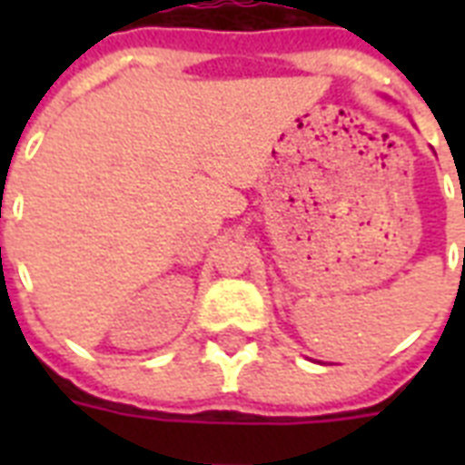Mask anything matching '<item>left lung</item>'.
Masks as SVG:
<instances>
[{
  "mask_svg": "<svg viewBox=\"0 0 465 465\" xmlns=\"http://www.w3.org/2000/svg\"><path fill=\"white\" fill-rule=\"evenodd\" d=\"M463 217H465V210H463ZM463 262H465V246H463Z\"/></svg>",
  "mask_w": 465,
  "mask_h": 465,
  "instance_id": "1",
  "label": "left lung"
}]
</instances>
